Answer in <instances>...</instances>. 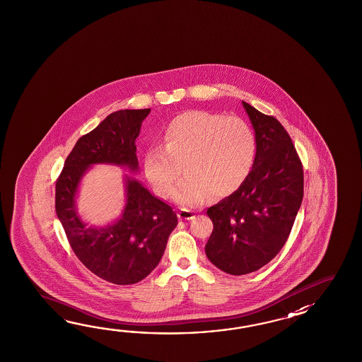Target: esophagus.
<instances>
[{
    "mask_svg": "<svg viewBox=\"0 0 362 362\" xmlns=\"http://www.w3.org/2000/svg\"><path fill=\"white\" fill-rule=\"evenodd\" d=\"M178 217H180L181 220H192V218L195 217V212L190 211V209L181 208V209L178 211Z\"/></svg>",
    "mask_w": 362,
    "mask_h": 362,
    "instance_id": "1",
    "label": "esophagus"
}]
</instances>
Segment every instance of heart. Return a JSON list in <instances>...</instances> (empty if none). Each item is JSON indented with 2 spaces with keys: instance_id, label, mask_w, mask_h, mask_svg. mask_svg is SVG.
<instances>
[{
  "instance_id": "heart-1",
  "label": "heart",
  "mask_w": 362,
  "mask_h": 362,
  "mask_svg": "<svg viewBox=\"0 0 362 362\" xmlns=\"http://www.w3.org/2000/svg\"><path fill=\"white\" fill-rule=\"evenodd\" d=\"M164 145L144 155L147 180L160 197H168L181 173L173 199L184 206L203 203L214 192L223 198L245 184L256 158V136L248 124L208 111H187L167 124Z\"/></svg>"
}]
</instances>
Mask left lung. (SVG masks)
<instances>
[{"instance_id": "1", "label": "left lung", "mask_w": 362, "mask_h": 362, "mask_svg": "<svg viewBox=\"0 0 362 362\" xmlns=\"http://www.w3.org/2000/svg\"><path fill=\"white\" fill-rule=\"evenodd\" d=\"M256 136V158L245 184L207 209L214 230L208 260L228 274L259 270L285 246L303 200L299 155L282 124L242 100Z\"/></svg>"}]
</instances>
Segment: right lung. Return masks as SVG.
I'll use <instances>...</instances> for the list:
<instances>
[{
  "label": "right lung",
  "mask_w": 362,
  "mask_h": 362,
  "mask_svg": "<svg viewBox=\"0 0 362 362\" xmlns=\"http://www.w3.org/2000/svg\"><path fill=\"white\" fill-rule=\"evenodd\" d=\"M150 108L119 110L97 128L77 139L55 185V211L78 260L95 276L133 285L147 277L160 262L177 215L139 180L124 175L125 206L115 221L92 226L77 214L81 180L95 164L124 167L139 173L136 139Z\"/></svg>",
  "instance_id": "1"
}]
</instances>
